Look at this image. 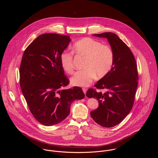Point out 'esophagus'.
Wrapping results in <instances>:
<instances>
[{"mask_svg": "<svg viewBox=\"0 0 158 158\" xmlns=\"http://www.w3.org/2000/svg\"><path fill=\"white\" fill-rule=\"evenodd\" d=\"M82 89H83V92L85 93V94H86V90H87V89H86V88H83Z\"/></svg>", "mask_w": 158, "mask_h": 158, "instance_id": "34e87169", "label": "esophagus"}]
</instances>
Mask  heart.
Returning a JSON list of instances; mask_svg holds the SVG:
<instances>
[{
    "label": "heart",
    "instance_id": "1",
    "mask_svg": "<svg viewBox=\"0 0 158 158\" xmlns=\"http://www.w3.org/2000/svg\"><path fill=\"white\" fill-rule=\"evenodd\" d=\"M72 51L77 55L85 58L84 69L77 72L71 78L74 86L86 87L90 85L97 76L101 78L106 76L112 69L114 52L110 45L102 44L98 41L90 38H83L74 43ZM63 69L69 74L74 73L73 53L64 51L60 56Z\"/></svg>",
    "mask_w": 158,
    "mask_h": 158
}]
</instances>
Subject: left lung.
Wrapping results in <instances>:
<instances>
[{
  "mask_svg": "<svg viewBox=\"0 0 158 158\" xmlns=\"http://www.w3.org/2000/svg\"><path fill=\"white\" fill-rule=\"evenodd\" d=\"M107 38L114 52V63L109 73L94 85L102 93L90 88L86 92L89 98L99 102L98 108L90 112V116L98 125L106 128L120 123L131 110L138 85V72L135 58L127 44L111 32L95 34Z\"/></svg>",
  "mask_w": 158,
  "mask_h": 158,
  "instance_id": "left-lung-1",
  "label": "left lung"
}]
</instances>
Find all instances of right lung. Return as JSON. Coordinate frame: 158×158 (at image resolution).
<instances>
[{
    "instance_id": "add662e5",
    "label": "right lung",
    "mask_w": 158,
    "mask_h": 158,
    "mask_svg": "<svg viewBox=\"0 0 158 158\" xmlns=\"http://www.w3.org/2000/svg\"><path fill=\"white\" fill-rule=\"evenodd\" d=\"M70 41L66 35L43 34L23 54L19 69L21 90L33 117L45 126L64 120L71 103L85 96L78 86L63 89L69 80L61 66L60 56Z\"/></svg>"
}]
</instances>
